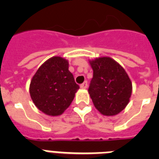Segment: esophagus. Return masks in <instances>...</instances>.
<instances>
[{"mask_svg": "<svg viewBox=\"0 0 159 159\" xmlns=\"http://www.w3.org/2000/svg\"><path fill=\"white\" fill-rule=\"evenodd\" d=\"M87 87H88V82H87V81L84 82L80 85V88H81V89H86Z\"/></svg>", "mask_w": 159, "mask_h": 159, "instance_id": "34e87169", "label": "esophagus"}]
</instances>
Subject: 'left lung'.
<instances>
[{"label":"left lung","mask_w":159,"mask_h":159,"mask_svg":"<svg viewBox=\"0 0 159 159\" xmlns=\"http://www.w3.org/2000/svg\"><path fill=\"white\" fill-rule=\"evenodd\" d=\"M93 78L88 93L102 116H116L127 107L132 93V83L125 69L109 57L90 60Z\"/></svg>","instance_id":"8db88e82"}]
</instances>
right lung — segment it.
<instances>
[{"label": "right lung", "mask_w": 159, "mask_h": 159, "mask_svg": "<svg viewBox=\"0 0 159 159\" xmlns=\"http://www.w3.org/2000/svg\"><path fill=\"white\" fill-rule=\"evenodd\" d=\"M80 88L68 70V60L52 57L32 76L29 93L36 107L47 116H58L71 105Z\"/></svg>", "instance_id": "right-lung-1"}]
</instances>
